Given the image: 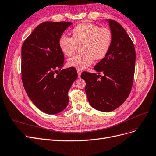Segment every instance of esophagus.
Masks as SVG:
<instances>
[{"instance_id":"esophagus-1","label":"esophagus","mask_w":156,"mask_h":156,"mask_svg":"<svg viewBox=\"0 0 156 156\" xmlns=\"http://www.w3.org/2000/svg\"><path fill=\"white\" fill-rule=\"evenodd\" d=\"M77 73H78V78H80V77H81V73H82V72H81V71H80V70L78 69V70H77Z\"/></svg>"}]
</instances>
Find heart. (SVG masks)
I'll use <instances>...</instances> for the list:
<instances>
[{"mask_svg":"<svg viewBox=\"0 0 156 156\" xmlns=\"http://www.w3.org/2000/svg\"><path fill=\"white\" fill-rule=\"evenodd\" d=\"M72 38L62 35L58 41L59 48L64 55L70 57L81 46L80 55L67 60L69 67L85 69L89 67L94 60L104 58L109 51L112 40L111 30L107 27L84 23L80 24L72 30Z\"/></svg>","mask_w":156,"mask_h":156,"instance_id":"obj_1","label":"heart"}]
</instances>
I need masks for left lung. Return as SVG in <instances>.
Here are the masks:
<instances>
[{
  "label": "left lung",
  "mask_w": 156,
  "mask_h": 156,
  "mask_svg": "<svg viewBox=\"0 0 156 156\" xmlns=\"http://www.w3.org/2000/svg\"><path fill=\"white\" fill-rule=\"evenodd\" d=\"M112 34L110 48L94 69L96 73L83 72L85 92L90 105L104 112L119 107L131 92L135 70L136 52L132 40L120 24L107 20ZM104 73L100 76V73Z\"/></svg>",
  "instance_id": "1"
}]
</instances>
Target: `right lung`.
<instances>
[{
  "mask_svg": "<svg viewBox=\"0 0 156 156\" xmlns=\"http://www.w3.org/2000/svg\"><path fill=\"white\" fill-rule=\"evenodd\" d=\"M71 24L66 22L41 23L22 47L24 89L36 106L48 114H57L65 109L69 103L68 91L78 77L74 67L60 69L64 56L58 41Z\"/></svg>",
  "mask_w": 156,
  "mask_h": 156,
  "instance_id": "right-lung-1",
  "label": "right lung"
}]
</instances>
